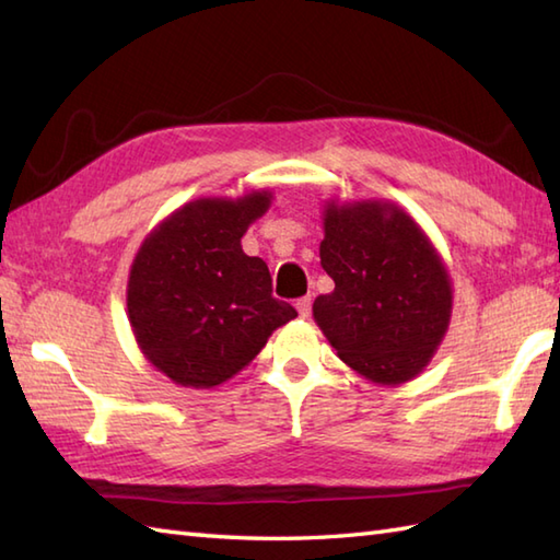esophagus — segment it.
Masks as SVG:
<instances>
[{"instance_id": "34e87169", "label": "esophagus", "mask_w": 560, "mask_h": 560, "mask_svg": "<svg viewBox=\"0 0 560 560\" xmlns=\"http://www.w3.org/2000/svg\"><path fill=\"white\" fill-rule=\"evenodd\" d=\"M295 311H299V315L303 319L311 317V311H313V299H311V295H305V299H299V303H295Z\"/></svg>"}]
</instances>
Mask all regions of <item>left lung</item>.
Returning a JSON list of instances; mask_svg holds the SVG:
<instances>
[{"instance_id": "obj_1", "label": "left lung", "mask_w": 560, "mask_h": 560, "mask_svg": "<svg viewBox=\"0 0 560 560\" xmlns=\"http://www.w3.org/2000/svg\"><path fill=\"white\" fill-rule=\"evenodd\" d=\"M319 261L335 291L313 317L339 359L377 385L431 363L452 315V279L431 237L395 201H325Z\"/></svg>"}]
</instances>
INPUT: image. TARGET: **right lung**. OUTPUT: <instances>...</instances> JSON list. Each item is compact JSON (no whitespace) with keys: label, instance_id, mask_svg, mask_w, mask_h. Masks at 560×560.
<instances>
[{"label":"right lung","instance_id":"right-lung-1","mask_svg":"<svg viewBox=\"0 0 560 560\" xmlns=\"http://www.w3.org/2000/svg\"><path fill=\"white\" fill-rule=\"evenodd\" d=\"M269 189L199 197L175 209L137 249L127 315L144 359L175 385L211 389L241 373L273 329L299 317L271 295L267 261L243 253Z\"/></svg>","mask_w":560,"mask_h":560}]
</instances>
